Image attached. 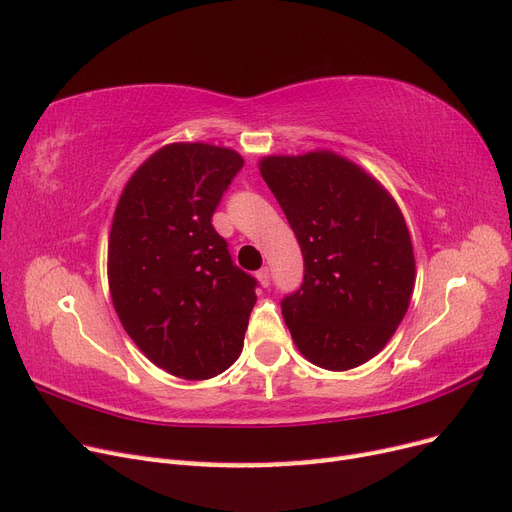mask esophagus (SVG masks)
Listing matches in <instances>:
<instances>
[{"mask_svg":"<svg viewBox=\"0 0 512 512\" xmlns=\"http://www.w3.org/2000/svg\"><path fill=\"white\" fill-rule=\"evenodd\" d=\"M256 277H258V282L267 288V286L271 284V269H269V267H262V269L256 273Z\"/></svg>","mask_w":512,"mask_h":512,"instance_id":"esophagus-1","label":"esophagus"}]
</instances>
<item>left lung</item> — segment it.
<instances>
[{
	"label": "left lung",
	"mask_w": 512,
	"mask_h": 512,
	"mask_svg": "<svg viewBox=\"0 0 512 512\" xmlns=\"http://www.w3.org/2000/svg\"><path fill=\"white\" fill-rule=\"evenodd\" d=\"M260 175L303 254V282L280 303L294 344L331 371L369 361L404 320L414 288L410 232L393 198L329 151L271 156Z\"/></svg>",
	"instance_id": "left-lung-1"
}]
</instances>
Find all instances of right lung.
<instances>
[{"mask_svg": "<svg viewBox=\"0 0 512 512\" xmlns=\"http://www.w3.org/2000/svg\"><path fill=\"white\" fill-rule=\"evenodd\" d=\"M239 153L205 143L160 149L123 190L108 241V282L123 329L149 361L185 380L239 359L256 277L239 269L211 220Z\"/></svg>", "mask_w": 512, "mask_h": 512, "instance_id": "right-lung-1", "label": "right lung"}]
</instances>
